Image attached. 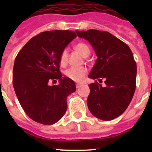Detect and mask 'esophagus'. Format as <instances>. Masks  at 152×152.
Here are the masks:
<instances>
[{"label":"esophagus","mask_w":152,"mask_h":152,"mask_svg":"<svg viewBox=\"0 0 152 152\" xmlns=\"http://www.w3.org/2000/svg\"><path fill=\"white\" fill-rule=\"evenodd\" d=\"M81 86V84L80 83H77V84H76V88H79Z\"/></svg>","instance_id":"obj_1"}]
</instances>
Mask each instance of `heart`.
Masks as SVG:
<instances>
[{
	"instance_id": "heart-1",
	"label": "heart",
	"mask_w": 152,
	"mask_h": 152,
	"mask_svg": "<svg viewBox=\"0 0 152 152\" xmlns=\"http://www.w3.org/2000/svg\"><path fill=\"white\" fill-rule=\"evenodd\" d=\"M75 49L84 57H88L91 53L90 48L85 42H78L75 45ZM59 61L61 65H64L68 61V51L64 49L60 55ZM88 73V68L84 67H71L66 70L65 75L67 77L74 81H80Z\"/></svg>"
}]
</instances>
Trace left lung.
<instances>
[{
    "instance_id": "1",
    "label": "left lung",
    "mask_w": 152,
    "mask_h": 152,
    "mask_svg": "<svg viewBox=\"0 0 152 152\" xmlns=\"http://www.w3.org/2000/svg\"><path fill=\"white\" fill-rule=\"evenodd\" d=\"M77 36L88 40L97 56L88 77L104 79L105 87L97 81L89 84L88 107L98 119L109 121L124 113L136 87V63L127 44L105 31H76Z\"/></svg>"
}]
</instances>
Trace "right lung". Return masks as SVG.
<instances>
[{
	"label": "right lung",
	"mask_w": 152,
	"mask_h": 152,
	"mask_svg": "<svg viewBox=\"0 0 152 152\" xmlns=\"http://www.w3.org/2000/svg\"><path fill=\"white\" fill-rule=\"evenodd\" d=\"M71 30L42 32L29 39L14 61L13 85L28 116L43 125H52L67 110V97L76 91L75 82L59 71L61 52L76 37ZM58 80L60 84L49 86Z\"/></svg>",
	"instance_id": "add662e5"
}]
</instances>
